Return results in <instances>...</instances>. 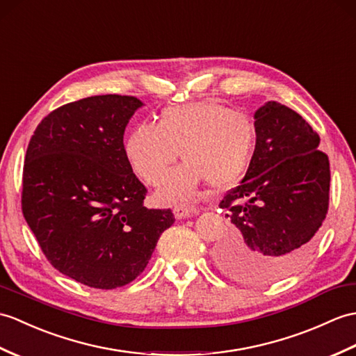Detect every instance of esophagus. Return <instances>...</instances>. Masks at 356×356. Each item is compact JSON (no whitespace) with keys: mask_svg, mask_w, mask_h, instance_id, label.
<instances>
[{"mask_svg":"<svg viewBox=\"0 0 356 356\" xmlns=\"http://www.w3.org/2000/svg\"><path fill=\"white\" fill-rule=\"evenodd\" d=\"M172 212H175V217H176L177 220H181V218H188V217L197 216V213L200 212V209L195 208V206L179 204V206H176L175 209H172Z\"/></svg>","mask_w":356,"mask_h":356,"instance_id":"1","label":"esophagus"}]
</instances>
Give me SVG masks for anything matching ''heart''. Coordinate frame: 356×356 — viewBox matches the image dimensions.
Segmentation results:
<instances>
[{"mask_svg": "<svg viewBox=\"0 0 356 356\" xmlns=\"http://www.w3.org/2000/svg\"><path fill=\"white\" fill-rule=\"evenodd\" d=\"M256 130L247 115L217 102L167 107L158 126L140 124L124 140L131 171L147 184H158L180 152L181 163L156 189L161 203L194 197L203 179L212 188L235 185L249 167Z\"/></svg>", "mask_w": 356, "mask_h": 356, "instance_id": "b5f03b06", "label": "heart"}]
</instances>
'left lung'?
Here are the masks:
<instances>
[{
	"label": "left lung",
	"instance_id": "left-lung-1",
	"mask_svg": "<svg viewBox=\"0 0 356 356\" xmlns=\"http://www.w3.org/2000/svg\"><path fill=\"white\" fill-rule=\"evenodd\" d=\"M256 144L244 179L220 202L234 225L217 266L235 280L266 285L299 270L329 204V159L299 113L267 102L253 115Z\"/></svg>",
	"mask_w": 356,
	"mask_h": 356
}]
</instances>
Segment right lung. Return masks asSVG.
<instances>
[{
    "mask_svg": "<svg viewBox=\"0 0 356 356\" xmlns=\"http://www.w3.org/2000/svg\"><path fill=\"white\" fill-rule=\"evenodd\" d=\"M144 103L95 95L40 121L24 163L22 212L51 266L80 284L113 290L147 267L175 216L147 209V189L124 156V130Z\"/></svg>",
    "mask_w": 356,
    "mask_h": 356,
    "instance_id": "1",
    "label": "right lung"
}]
</instances>
